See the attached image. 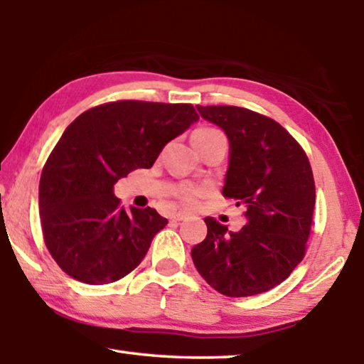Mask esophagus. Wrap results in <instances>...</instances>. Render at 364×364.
I'll list each match as a JSON object with an SVG mask.
<instances>
[{
    "label": "esophagus",
    "instance_id": "obj_1",
    "mask_svg": "<svg viewBox=\"0 0 364 364\" xmlns=\"http://www.w3.org/2000/svg\"><path fill=\"white\" fill-rule=\"evenodd\" d=\"M188 217H189V213H186V212H178V213L170 215V220H171V221H183V220H186Z\"/></svg>",
    "mask_w": 364,
    "mask_h": 364
}]
</instances>
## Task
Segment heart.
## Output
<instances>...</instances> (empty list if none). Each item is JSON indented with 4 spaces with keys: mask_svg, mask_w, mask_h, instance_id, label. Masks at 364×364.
Masks as SVG:
<instances>
[{
    "mask_svg": "<svg viewBox=\"0 0 364 364\" xmlns=\"http://www.w3.org/2000/svg\"><path fill=\"white\" fill-rule=\"evenodd\" d=\"M223 136V133L218 132L217 128H210V127H199L193 132V144L196 146V149L199 151L202 146L210 143L212 139ZM204 194V188L200 186H193V184H184L180 189L176 191L175 196L180 199L184 205H194L196 200Z\"/></svg>",
    "mask_w": 364,
    "mask_h": 364,
    "instance_id": "obj_1",
    "label": "heart"
}]
</instances>
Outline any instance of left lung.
Here are the masks:
<instances>
[{
  "instance_id": "8db88e82",
  "label": "left lung",
  "mask_w": 364,
  "mask_h": 364,
  "mask_svg": "<svg viewBox=\"0 0 364 364\" xmlns=\"http://www.w3.org/2000/svg\"><path fill=\"white\" fill-rule=\"evenodd\" d=\"M230 139L223 196L244 204L237 232L212 217L191 250L199 274L228 297L263 294L304 260L315 210V180L305 151L278 122L236 106H197Z\"/></svg>"
}]
</instances>
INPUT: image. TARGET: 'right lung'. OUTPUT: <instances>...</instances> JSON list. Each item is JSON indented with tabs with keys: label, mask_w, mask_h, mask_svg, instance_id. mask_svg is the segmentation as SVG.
Returning a JSON list of instances; mask_svg holds the SVG:
<instances>
[{
	"label": "right lung",
	"mask_w": 364,
	"mask_h": 364,
	"mask_svg": "<svg viewBox=\"0 0 364 364\" xmlns=\"http://www.w3.org/2000/svg\"><path fill=\"white\" fill-rule=\"evenodd\" d=\"M199 120L193 104L123 100L78 115L40 178L45 244L60 269L86 284H110L138 267L168 223L156 208L125 210L114 184L151 168L164 146Z\"/></svg>",
	"instance_id": "obj_1"
}]
</instances>
